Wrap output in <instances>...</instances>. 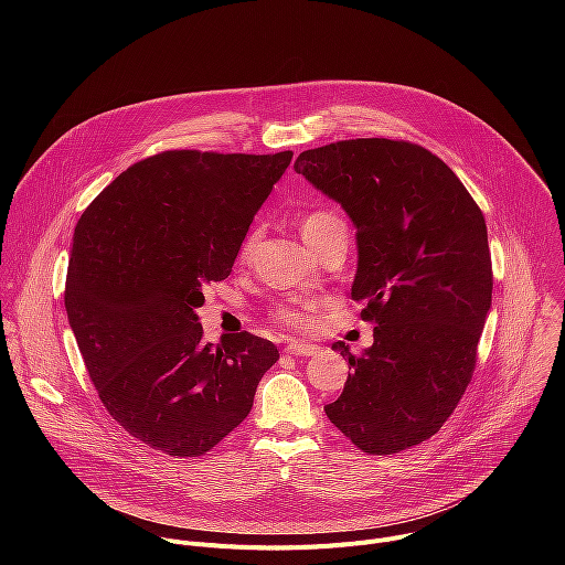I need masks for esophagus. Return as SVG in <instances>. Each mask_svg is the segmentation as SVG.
<instances>
[{
    "instance_id": "1",
    "label": "esophagus",
    "mask_w": 565,
    "mask_h": 565,
    "mask_svg": "<svg viewBox=\"0 0 565 565\" xmlns=\"http://www.w3.org/2000/svg\"><path fill=\"white\" fill-rule=\"evenodd\" d=\"M286 353H290V355H315L317 353V347L315 344H308V342H290L288 347H286Z\"/></svg>"
}]
</instances>
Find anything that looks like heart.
Instances as JSON below:
<instances>
[{"label": "heart", "mask_w": 565, "mask_h": 565, "mask_svg": "<svg viewBox=\"0 0 565 565\" xmlns=\"http://www.w3.org/2000/svg\"><path fill=\"white\" fill-rule=\"evenodd\" d=\"M340 225H344V221L338 212H333V210H312L301 218V236H303L306 244L312 248V244L319 236H324L327 232H331L333 227H340ZM253 246H255V234H250L244 241V246H241V257H248ZM312 308H315V303L281 306V308L275 310V319L284 327L303 329V327H308V321H310L308 310H312Z\"/></svg>", "instance_id": "obj_1"}]
</instances>
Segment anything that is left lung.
Segmentation results:
<instances>
[{"mask_svg": "<svg viewBox=\"0 0 565 565\" xmlns=\"http://www.w3.org/2000/svg\"><path fill=\"white\" fill-rule=\"evenodd\" d=\"M295 172L338 201L358 236L351 288L373 347L349 358L329 420L366 454L431 438L454 414L492 306L488 225L458 177L429 149L388 138L306 149Z\"/></svg>", "mask_w": 565, "mask_h": 565, "instance_id": "left-lung-1", "label": "left lung"}]
</instances>
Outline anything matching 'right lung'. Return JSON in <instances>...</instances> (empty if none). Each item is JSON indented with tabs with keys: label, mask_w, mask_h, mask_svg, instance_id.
I'll return each mask as SVG.
<instances>
[{
	"label": "right lung",
	"mask_w": 565,
	"mask_h": 565,
	"mask_svg": "<svg viewBox=\"0 0 565 565\" xmlns=\"http://www.w3.org/2000/svg\"><path fill=\"white\" fill-rule=\"evenodd\" d=\"M292 151L149 156L107 185L79 216L64 308L111 418L151 449L194 458L253 409L273 342H203L196 308L221 281Z\"/></svg>",
	"instance_id": "obj_1"
}]
</instances>
